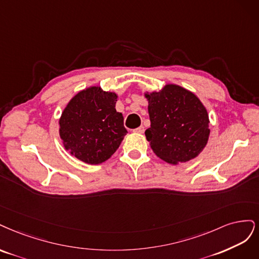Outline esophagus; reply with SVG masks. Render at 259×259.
<instances>
[{"mask_svg":"<svg viewBox=\"0 0 259 259\" xmlns=\"http://www.w3.org/2000/svg\"><path fill=\"white\" fill-rule=\"evenodd\" d=\"M133 132H135V133H141V135H142V133H144V127H139V128L133 130Z\"/></svg>","mask_w":259,"mask_h":259,"instance_id":"1","label":"esophagus"}]
</instances>
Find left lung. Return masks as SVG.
Returning a JSON list of instances; mask_svg holds the SVG:
<instances>
[{
  "instance_id": "1",
  "label": "left lung",
  "mask_w": 259,
  "mask_h": 259,
  "mask_svg": "<svg viewBox=\"0 0 259 259\" xmlns=\"http://www.w3.org/2000/svg\"><path fill=\"white\" fill-rule=\"evenodd\" d=\"M151 127L145 137L163 161L178 164L196 158L207 144L210 119L203 103L190 90L165 84L159 91H145Z\"/></svg>"
}]
</instances>
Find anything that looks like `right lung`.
<instances>
[{"instance_id":"1","label":"right lung","mask_w":259,"mask_h":259,"mask_svg":"<svg viewBox=\"0 0 259 259\" xmlns=\"http://www.w3.org/2000/svg\"><path fill=\"white\" fill-rule=\"evenodd\" d=\"M118 95L101 86L80 90L66 104L59 118V135L65 151L88 164L110 159L128 131L116 111Z\"/></svg>"}]
</instances>
